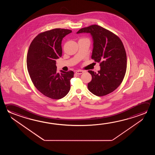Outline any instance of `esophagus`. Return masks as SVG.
I'll return each mask as SVG.
<instances>
[{"mask_svg": "<svg viewBox=\"0 0 155 155\" xmlns=\"http://www.w3.org/2000/svg\"><path fill=\"white\" fill-rule=\"evenodd\" d=\"M84 71H82V70H78V71H76V74H81L84 73Z\"/></svg>", "mask_w": 155, "mask_h": 155, "instance_id": "34e87169", "label": "esophagus"}]
</instances>
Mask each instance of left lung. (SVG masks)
I'll return each mask as SVG.
<instances>
[{
  "label": "left lung",
  "mask_w": 155,
  "mask_h": 155,
  "mask_svg": "<svg viewBox=\"0 0 155 155\" xmlns=\"http://www.w3.org/2000/svg\"><path fill=\"white\" fill-rule=\"evenodd\" d=\"M90 34L93 41L91 58L100 63L101 69L91 74L89 91L97 96L114 91L121 84L127 70V54L121 40L114 33L100 26L93 25L80 29L79 33Z\"/></svg>",
  "instance_id": "obj_1"
}]
</instances>
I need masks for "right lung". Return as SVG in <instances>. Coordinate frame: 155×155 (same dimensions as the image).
<instances>
[{
  "label": "right lung",
  "mask_w": 155,
  "mask_h": 155,
  "mask_svg": "<svg viewBox=\"0 0 155 155\" xmlns=\"http://www.w3.org/2000/svg\"><path fill=\"white\" fill-rule=\"evenodd\" d=\"M71 32L61 28L47 31L36 36L28 48L26 64L31 81L39 91L52 99L63 98L70 90L74 72L58 73L56 59L62 55L63 38Z\"/></svg>",
  "instance_id": "right-lung-1"
}]
</instances>
